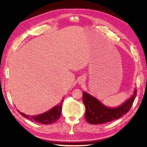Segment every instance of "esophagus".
Listing matches in <instances>:
<instances>
[{
	"mask_svg": "<svg viewBox=\"0 0 147 147\" xmlns=\"http://www.w3.org/2000/svg\"><path fill=\"white\" fill-rule=\"evenodd\" d=\"M84 81H85V80H84V79L83 78H80L78 83H79V84H82L84 82Z\"/></svg>",
	"mask_w": 147,
	"mask_h": 147,
	"instance_id": "1",
	"label": "esophagus"
}]
</instances>
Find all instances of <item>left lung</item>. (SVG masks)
Masks as SVG:
<instances>
[{
    "mask_svg": "<svg viewBox=\"0 0 147 147\" xmlns=\"http://www.w3.org/2000/svg\"><path fill=\"white\" fill-rule=\"evenodd\" d=\"M136 94L137 90L135 88L131 97L121 105L116 107H109L96 97L83 91V101L86 109L84 115L86 121L92 124H100L119 118L130 110Z\"/></svg>",
    "mask_w": 147,
    "mask_h": 147,
    "instance_id": "obj_1",
    "label": "left lung"
}]
</instances>
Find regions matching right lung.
<instances>
[{
    "mask_svg": "<svg viewBox=\"0 0 147 147\" xmlns=\"http://www.w3.org/2000/svg\"><path fill=\"white\" fill-rule=\"evenodd\" d=\"M63 101L64 99L61 100L60 103L57 104L47 112L37 115L31 116V115H28L22 113L20 112L19 110L18 112H20V113L21 115H23L24 117L29 119L32 121H35L43 124H51L56 122L57 120L60 118L62 111V104H63Z\"/></svg>",
    "mask_w": 147,
    "mask_h": 147,
    "instance_id": "1",
    "label": "right lung"
}]
</instances>
